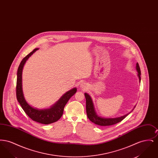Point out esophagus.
I'll use <instances>...</instances> for the list:
<instances>
[{
    "label": "esophagus",
    "mask_w": 158,
    "mask_h": 158,
    "mask_svg": "<svg viewBox=\"0 0 158 158\" xmlns=\"http://www.w3.org/2000/svg\"><path fill=\"white\" fill-rule=\"evenodd\" d=\"M81 86L82 87V88H85V86H86V84L85 83L83 82L82 83V85H81Z\"/></svg>",
    "instance_id": "34e87169"
}]
</instances>
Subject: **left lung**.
Wrapping results in <instances>:
<instances>
[{
	"instance_id": "obj_1",
	"label": "left lung",
	"mask_w": 158,
	"mask_h": 158,
	"mask_svg": "<svg viewBox=\"0 0 158 158\" xmlns=\"http://www.w3.org/2000/svg\"><path fill=\"white\" fill-rule=\"evenodd\" d=\"M136 69L138 72V76L139 78V81L140 82L141 72H140V69L138 63H137V64H136ZM85 96L86 98V109L87 116L90 121H92V123H95L97 125H99L101 126H107L114 125V124H115L121 121L126 117L127 115H128V114H126L124 116H122L121 117L115 118H104L100 117L95 113L94 104H93V102H92V99L90 98V96L86 93L85 94Z\"/></svg>"
}]
</instances>
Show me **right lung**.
Listing matches in <instances>:
<instances>
[{
  "label": "right lung",
  "mask_w": 158,
  "mask_h": 158,
  "mask_svg": "<svg viewBox=\"0 0 158 158\" xmlns=\"http://www.w3.org/2000/svg\"><path fill=\"white\" fill-rule=\"evenodd\" d=\"M38 49V48L34 49L32 52L26 56L21 61L18 67L16 86V98L25 113L32 120L35 121L39 123L48 124L56 122L61 117L65 105L67 104L69 99L76 92L77 89L73 88L72 90L67 92L64 95L61 97V98L57 101V102H56V104H55L53 106L48 109L38 110L31 106L26 102L23 95L22 89V72L23 67L26 61Z\"/></svg>",
  "instance_id": "right-lung-1"
}]
</instances>
